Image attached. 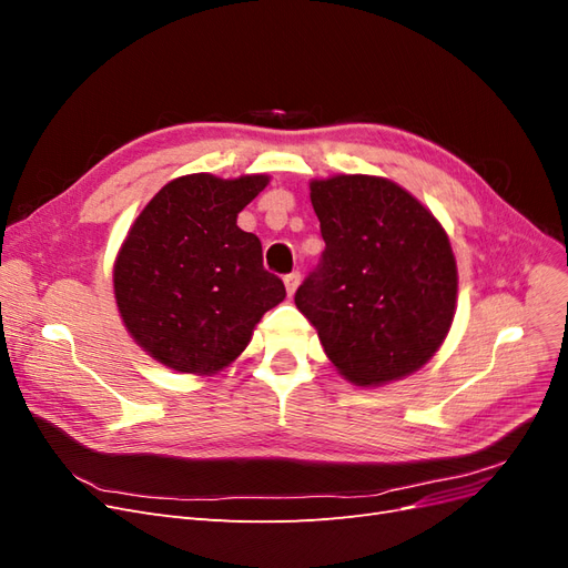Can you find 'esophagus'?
I'll list each match as a JSON object with an SVG mask.
<instances>
[{"instance_id":"esophagus-1","label":"esophagus","mask_w":568,"mask_h":568,"mask_svg":"<svg viewBox=\"0 0 568 568\" xmlns=\"http://www.w3.org/2000/svg\"><path fill=\"white\" fill-rule=\"evenodd\" d=\"M298 282H301V274H298V272H288V274H284V286H286V291H288V296L294 294V291L298 288Z\"/></svg>"}]
</instances>
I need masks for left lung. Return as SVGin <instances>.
<instances>
[{"label":"left lung","mask_w":568,"mask_h":568,"mask_svg":"<svg viewBox=\"0 0 568 568\" xmlns=\"http://www.w3.org/2000/svg\"><path fill=\"white\" fill-rule=\"evenodd\" d=\"M324 251L296 291L326 357L357 386L419 369L448 334L457 265L438 220L382 178L311 184Z\"/></svg>","instance_id":"left-lung-1"}]
</instances>
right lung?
Instances as JSON below:
<instances>
[{
    "instance_id": "obj_1",
    "label": "right lung",
    "mask_w": 568,
    "mask_h": 568,
    "mask_svg": "<svg viewBox=\"0 0 568 568\" xmlns=\"http://www.w3.org/2000/svg\"><path fill=\"white\" fill-rule=\"evenodd\" d=\"M265 184V175H184L134 220L113 270L115 301L159 363L192 374L227 367L284 301V282L263 267L261 239L236 227Z\"/></svg>"
}]
</instances>
